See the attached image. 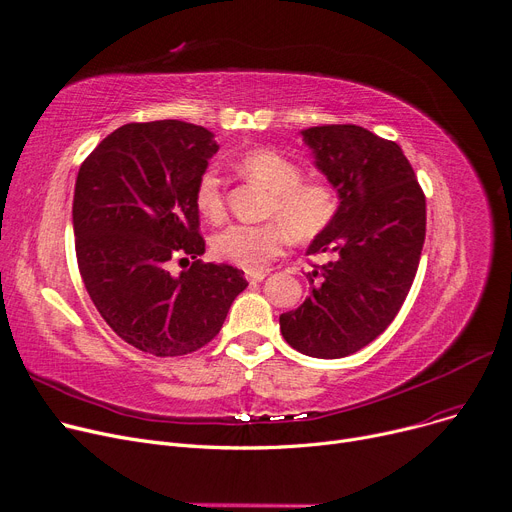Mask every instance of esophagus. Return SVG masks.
<instances>
[{
	"instance_id": "1",
	"label": "esophagus",
	"mask_w": 512,
	"mask_h": 512,
	"mask_svg": "<svg viewBox=\"0 0 512 512\" xmlns=\"http://www.w3.org/2000/svg\"><path fill=\"white\" fill-rule=\"evenodd\" d=\"M264 277H266V271H248V273H246V279H248L250 283H260Z\"/></svg>"
}]
</instances>
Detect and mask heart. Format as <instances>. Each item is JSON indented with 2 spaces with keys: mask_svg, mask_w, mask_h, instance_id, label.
<instances>
[{
  "mask_svg": "<svg viewBox=\"0 0 512 512\" xmlns=\"http://www.w3.org/2000/svg\"><path fill=\"white\" fill-rule=\"evenodd\" d=\"M237 170L271 191L266 214L277 221L260 225H231L216 233L212 250L243 271H262L283 252L287 231L298 241H310L325 233L335 221L339 200L327 181L302 179L298 162L271 148H256L241 154ZM196 206L210 221L225 216L221 177L214 168L202 173L196 187Z\"/></svg>",
  "mask_w": 512,
  "mask_h": 512,
  "instance_id": "heart-1",
  "label": "heart"
}]
</instances>
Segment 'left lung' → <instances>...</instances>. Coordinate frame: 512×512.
<instances>
[{"mask_svg":"<svg viewBox=\"0 0 512 512\" xmlns=\"http://www.w3.org/2000/svg\"><path fill=\"white\" fill-rule=\"evenodd\" d=\"M302 137L339 208L306 252L331 260L308 273L312 294L279 325L298 352L344 358L381 335L408 296L425 243V193L394 141L356 125L310 127Z\"/></svg>","mask_w":512,"mask_h":512,"instance_id":"8db88e82","label":"left lung"}]
</instances>
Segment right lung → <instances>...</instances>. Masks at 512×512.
Segmentation results:
<instances>
[{
  "mask_svg": "<svg viewBox=\"0 0 512 512\" xmlns=\"http://www.w3.org/2000/svg\"><path fill=\"white\" fill-rule=\"evenodd\" d=\"M218 152L214 135L181 120L131 123L79 168L72 227L87 294L110 329L152 356H183L221 331L243 271L202 262L196 187ZM192 266L179 276L173 261Z\"/></svg>",
  "mask_w": 512,
  "mask_h": 512,
  "instance_id": "right-lung-1",
  "label": "right lung"
}]
</instances>
